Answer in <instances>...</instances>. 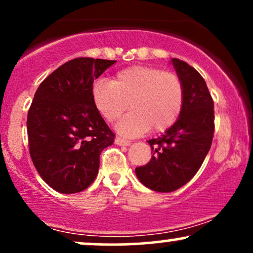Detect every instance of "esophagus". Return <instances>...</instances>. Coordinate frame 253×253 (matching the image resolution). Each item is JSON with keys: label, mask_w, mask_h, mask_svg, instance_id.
I'll return each instance as SVG.
<instances>
[{"label": "esophagus", "mask_w": 253, "mask_h": 253, "mask_svg": "<svg viewBox=\"0 0 253 253\" xmlns=\"http://www.w3.org/2000/svg\"><path fill=\"white\" fill-rule=\"evenodd\" d=\"M115 144L120 145V146H129L130 141L126 140V139H124V138H120V136H118V138H115Z\"/></svg>", "instance_id": "obj_1"}]
</instances>
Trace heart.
Here are the masks:
<instances>
[{
	"instance_id": "obj_1",
	"label": "heart",
	"mask_w": 253,
	"mask_h": 253,
	"mask_svg": "<svg viewBox=\"0 0 253 253\" xmlns=\"http://www.w3.org/2000/svg\"><path fill=\"white\" fill-rule=\"evenodd\" d=\"M90 91L94 106L109 123L118 120L129 102L132 110L117 126L126 136L139 135L150 127L164 132L176 123L184 103L179 77L150 65L129 66L117 72L112 81L96 80Z\"/></svg>"
}]
</instances>
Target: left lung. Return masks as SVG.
Returning a JSON list of instances; mask_svg holds the SVG:
<instances>
[{
	"label": "left lung",
	"mask_w": 253,
	"mask_h": 253,
	"mask_svg": "<svg viewBox=\"0 0 253 253\" xmlns=\"http://www.w3.org/2000/svg\"><path fill=\"white\" fill-rule=\"evenodd\" d=\"M184 88L179 118L164 134L147 141L153 156L135 175L145 187L170 193L195 176L211 146L214 135V102L205 80L193 66L171 59Z\"/></svg>",
	"instance_id": "left-lung-1"
}]
</instances>
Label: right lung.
<instances>
[{"label": "right lung", "instance_id": "obj_1", "mask_svg": "<svg viewBox=\"0 0 253 253\" xmlns=\"http://www.w3.org/2000/svg\"><path fill=\"white\" fill-rule=\"evenodd\" d=\"M117 60L75 58L42 81L27 115L30 155L42 178L62 194L96 178L100 155L114 141L91 100V85Z\"/></svg>", "mask_w": 253, "mask_h": 253}]
</instances>
